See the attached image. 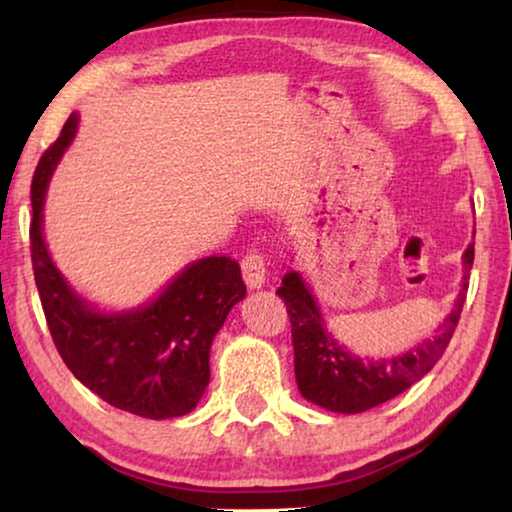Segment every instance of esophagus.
I'll return each instance as SVG.
<instances>
[{"instance_id":"obj_1","label":"esophagus","mask_w":512,"mask_h":512,"mask_svg":"<svg viewBox=\"0 0 512 512\" xmlns=\"http://www.w3.org/2000/svg\"><path fill=\"white\" fill-rule=\"evenodd\" d=\"M241 275L250 289H262L266 282V257L259 250H250V253L241 259Z\"/></svg>"}]
</instances>
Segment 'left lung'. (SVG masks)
I'll return each mask as SVG.
<instances>
[{
  "label": "left lung",
  "mask_w": 512,
  "mask_h": 512,
  "mask_svg": "<svg viewBox=\"0 0 512 512\" xmlns=\"http://www.w3.org/2000/svg\"><path fill=\"white\" fill-rule=\"evenodd\" d=\"M465 275L456 307L438 327L433 339L418 348L386 359H359L332 339L325 329L323 316L311 296L302 275L289 271L282 277L277 296L287 305L291 318L293 354H296V381L302 397L334 413H361L393 400L415 381H420L443 357L465 305L467 280L474 264V244L463 255Z\"/></svg>",
  "instance_id": "left-lung-1"
}]
</instances>
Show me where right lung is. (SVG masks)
Instances as JSON below:
<instances>
[{
  "mask_svg": "<svg viewBox=\"0 0 512 512\" xmlns=\"http://www.w3.org/2000/svg\"><path fill=\"white\" fill-rule=\"evenodd\" d=\"M79 117L69 115L33 173L31 262L51 339L72 375L115 409L149 420L180 418L210 384V348L230 309L246 296L230 257L189 264L149 305L103 314L69 287L47 253L42 205L51 173L72 144Z\"/></svg>",
  "mask_w": 512,
  "mask_h": 512,
  "instance_id": "right-lung-1",
  "label": "right lung"
}]
</instances>
